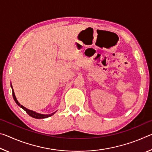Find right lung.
<instances>
[{
  "label": "right lung",
  "instance_id": "1",
  "mask_svg": "<svg viewBox=\"0 0 152 152\" xmlns=\"http://www.w3.org/2000/svg\"><path fill=\"white\" fill-rule=\"evenodd\" d=\"M11 87H12V85H11ZM12 96H13V99H14V100H15V102H16V103H17L18 105H19V107H21L23 109L25 110V111H26V113H27V114L29 115V116L31 117L35 118V119H45V118H48V117H51V115H53L55 113V112H54V113H51V114H50V115H42V114H39V113H35V112H34V111H33V110H29V109H27V108L24 107L23 106V105L20 104L19 103V102H18V101H17V99H16V96H15V95L13 90H12Z\"/></svg>",
  "mask_w": 152,
  "mask_h": 152
}]
</instances>
